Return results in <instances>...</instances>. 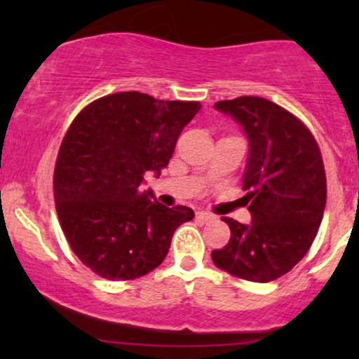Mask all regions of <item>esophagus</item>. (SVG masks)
Returning a JSON list of instances; mask_svg holds the SVG:
<instances>
[{
    "label": "esophagus",
    "instance_id": "obj_1",
    "mask_svg": "<svg viewBox=\"0 0 359 359\" xmlns=\"http://www.w3.org/2000/svg\"><path fill=\"white\" fill-rule=\"evenodd\" d=\"M196 217L199 221H203V222H208V221H211V219H214V216L211 212H205V211H197L196 212Z\"/></svg>",
    "mask_w": 359,
    "mask_h": 359
}]
</instances>
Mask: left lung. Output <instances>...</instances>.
Here are the masks:
<instances>
[{
  "mask_svg": "<svg viewBox=\"0 0 359 359\" xmlns=\"http://www.w3.org/2000/svg\"><path fill=\"white\" fill-rule=\"evenodd\" d=\"M248 138L243 174L250 224L222 217L231 240L211 253L216 266L248 282L282 277L304 258L325 208L323 156L311 131L294 114L258 96L219 101Z\"/></svg>",
  "mask_w": 359,
  "mask_h": 359,
  "instance_id": "8db88e82",
  "label": "left lung"
}]
</instances>
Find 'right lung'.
Masks as SVG:
<instances>
[{
    "mask_svg": "<svg viewBox=\"0 0 359 359\" xmlns=\"http://www.w3.org/2000/svg\"><path fill=\"white\" fill-rule=\"evenodd\" d=\"M199 109L128 90L90 102L65 133L53 174L57 214L74 253L100 277L131 280L156 269L175 229L194 217L142 184L168 165Z\"/></svg>",
    "mask_w": 359,
    "mask_h": 359,
    "instance_id": "right-lung-1",
    "label": "right lung"
}]
</instances>
